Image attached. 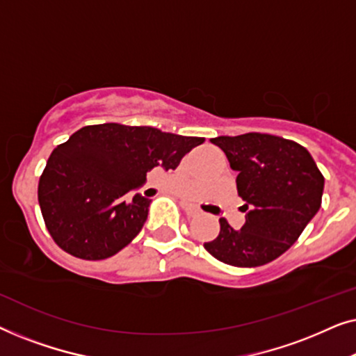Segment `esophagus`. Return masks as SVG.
Segmentation results:
<instances>
[{
    "label": "esophagus",
    "instance_id": "obj_1",
    "mask_svg": "<svg viewBox=\"0 0 356 356\" xmlns=\"http://www.w3.org/2000/svg\"><path fill=\"white\" fill-rule=\"evenodd\" d=\"M181 206H183L184 212H186V216H188V217H197V216H201V209L194 206V204L181 202Z\"/></svg>",
    "mask_w": 356,
    "mask_h": 356
}]
</instances>
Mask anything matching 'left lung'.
<instances>
[{
  "label": "left lung",
  "instance_id": "1",
  "mask_svg": "<svg viewBox=\"0 0 356 356\" xmlns=\"http://www.w3.org/2000/svg\"><path fill=\"white\" fill-rule=\"evenodd\" d=\"M211 143L238 172L236 189L248 212L240 230L220 218L217 238L204 248L225 264L264 266L284 254L318 213L323 173L303 145L279 136L248 133Z\"/></svg>",
  "mask_w": 356,
  "mask_h": 356
}]
</instances>
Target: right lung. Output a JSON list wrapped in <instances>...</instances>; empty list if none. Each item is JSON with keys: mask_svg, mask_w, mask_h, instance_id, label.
<instances>
[{"mask_svg": "<svg viewBox=\"0 0 356 356\" xmlns=\"http://www.w3.org/2000/svg\"><path fill=\"white\" fill-rule=\"evenodd\" d=\"M204 138L163 133L152 126H84L48 159L38 204L61 250L99 261L128 246L147 220L150 199L134 189L147 172L175 170Z\"/></svg>", "mask_w": 356, "mask_h": 356, "instance_id": "obj_1", "label": "right lung"}]
</instances>
